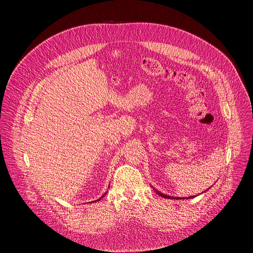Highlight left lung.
Masks as SVG:
<instances>
[{"instance_id":"8db88e82","label":"left lung","mask_w":253,"mask_h":253,"mask_svg":"<svg viewBox=\"0 0 253 253\" xmlns=\"http://www.w3.org/2000/svg\"><path fill=\"white\" fill-rule=\"evenodd\" d=\"M155 192H156L158 195H160V196H162V197H164V198H169V199H181V198H176V197H170V196H168V195H165V194L160 193V192L157 191V190H155ZM187 198H188V197H187ZM189 198H191V197H189Z\"/></svg>"}]
</instances>
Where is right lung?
<instances>
[{
	"label": "right lung",
	"mask_w": 253,
	"mask_h": 253,
	"mask_svg": "<svg viewBox=\"0 0 253 253\" xmlns=\"http://www.w3.org/2000/svg\"><path fill=\"white\" fill-rule=\"evenodd\" d=\"M105 194H106V193H105ZM105 194H104V195H105ZM104 195H103V196H104ZM103 196H102V197H103ZM102 197H101V198H102ZM101 198H100V199H101ZM100 199H99V200H100ZM95 201H96V200H95ZM95 201H94V202H95Z\"/></svg>",
	"instance_id": "right-lung-1"
}]
</instances>
